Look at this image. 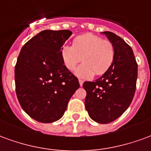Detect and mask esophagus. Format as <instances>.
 Segmentation results:
<instances>
[{"instance_id": "obj_1", "label": "esophagus", "mask_w": 151, "mask_h": 151, "mask_svg": "<svg viewBox=\"0 0 151 151\" xmlns=\"http://www.w3.org/2000/svg\"><path fill=\"white\" fill-rule=\"evenodd\" d=\"M79 83H80V86H83V80H79Z\"/></svg>"}]
</instances>
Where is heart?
I'll list each match as a JSON object with an SVG mask.
<instances>
[{"mask_svg":"<svg viewBox=\"0 0 151 151\" xmlns=\"http://www.w3.org/2000/svg\"><path fill=\"white\" fill-rule=\"evenodd\" d=\"M61 58L65 68L70 71L83 60L84 63L76 69L75 74L89 79L94 74L103 75L109 69L115 58V47L110 41L103 40L93 34H85L75 38L72 46H63Z\"/></svg>","mask_w":151,"mask_h":151,"instance_id":"obj_1","label":"heart"}]
</instances>
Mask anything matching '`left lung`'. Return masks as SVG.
<instances>
[{
	"label": "left lung",
	"instance_id": "obj_1",
	"mask_svg": "<svg viewBox=\"0 0 151 151\" xmlns=\"http://www.w3.org/2000/svg\"><path fill=\"white\" fill-rule=\"evenodd\" d=\"M114 45L113 64L101 77L83 84L89 116L101 124L117 119L131 104L136 90L137 64L132 48L112 32H102Z\"/></svg>",
	"mask_w": 151,
	"mask_h": 151
}]
</instances>
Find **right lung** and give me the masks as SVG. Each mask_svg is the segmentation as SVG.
Returning <instances> with one entry per match:
<instances>
[{
    "label": "right lung",
    "instance_id": "add662e5",
    "mask_svg": "<svg viewBox=\"0 0 151 151\" xmlns=\"http://www.w3.org/2000/svg\"><path fill=\"white\" fill-rule=\"evenodd\" d=\"M71 34L68 29L41 31L23 46L18 55L16 94L23 110L37 122L60 119L80 88L78 79L61 58V49Z\"/></svg>",
    "mask_w": 151,
    "mask_h": 151
}]
</instances>
